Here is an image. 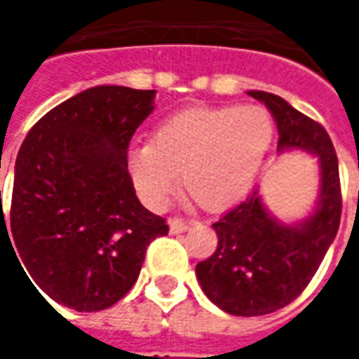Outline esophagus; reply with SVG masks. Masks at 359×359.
I'll use <instances>...</instances> for the list:
<instances>
[{
	"instance_id": "1",
	"label": "esophagus",
	"mask_w": 359,
	"mask_h": 359,
	"mask_svg": "<svg viewBox=\"0 0 359 359\" xmlns=\"http://www.w3.org/2000/svg\"><path fill=\"white\" fill-rule=\"evenodd\" d=\"M188 229H190V223H188V221H182V219L179 217L169 219V231H171L172 234L184 233V231H188Z\"/></svg>"
}]
</instances>
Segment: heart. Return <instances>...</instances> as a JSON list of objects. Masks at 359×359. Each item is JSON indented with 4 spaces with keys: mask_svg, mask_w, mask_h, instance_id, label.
<instances>
[{
    "mask_svg": "<svg viewBox=\"0 0 359 359\" xmlns=\"http://www.w3.org/2000/svg\"><path fill=\"white\" fill-rule=\"evenodd\" d=\"M275 125L257 105L196 107L157 126L148 144L128 151L136 192L149 208H163L182 184L205 210H223L248 194L269 151Z\"/></svg>",
    "mask_w": 359,
    "mask_h": 359,
    "instance_id": "obj_1",
    "label": "heart"
}]
</instances>
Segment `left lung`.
I'll return each mask as SVG.
<instances>
[{
	"instance_id": "obj_1",
	"label": "left lung",
	"mask_w": 359,
	"mask_h": 359,
	"mask_svg": "<svg viewBox=\"0 0 359 359\" xmlns=\"http://www.w3.org/2000/svg\"><path fill=\"white\" fill-rule=\"evenodd\" d=\"M248 95L275 118L277 151L302 149L317 157L319 196L308 217L285 223L265 208L259 190L213 223L217 250L196 265L203 294L231 316L273 313L309 285L340 225L339 159L321 125L294 109L280 95L250 90Z\"/></svg>"
}]
</instances>
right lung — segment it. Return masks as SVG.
I'll return each instance as SVG.
<instances>
[{"instance_id": "right-lung-1", "label": "right lung", "mask_w": 359, "mask_h": 359, "mask_svg": "<svg viewBox=\"0 0 359 359\" xmlns=\"http://www.w3.org/2000/svg\"><path fill=\"white\" fill-rule=\"evenodd\" d=\"M154 97L156 90L94 86L27 134L9 223L0 213V242L1 234L13 242L36 292L76 311L111 308L136 283L149 242L169 233L136 198L126 161Z\"/></svg>"}]
</instances>
